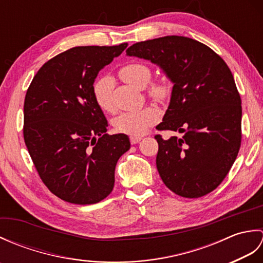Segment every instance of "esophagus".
I'll return each instance as SVG.
<instances>
[{
  "mask_svg": "<svg viewBox=\"0 0 263 263\" xmlns=\"http://www.w3.org/2000/svg\"><path fill=\"white\" fill-rule=\"evenodd\" d=\"M141 140H142V138H140V137H131V138H130V142H131L132 144L139 143Z\"/></svg>",
  "mask_w": 263,
  "mask_h": 263,
  "instance_id": "34e87169",
  "label": "esophagus"
}]
</instances>
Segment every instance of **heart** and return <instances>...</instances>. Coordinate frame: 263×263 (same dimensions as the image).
<instances>
[{
	"label": "heart",
	"instance_id": "obj_1",
	"mask_svg": "<svg viewBox=\"0 0 263 263\" xmlns=\"http://www.w3.org/2000/svg\"><path fill=\"white\" fill-rule=\"evenodd\" d=\"M119 74L128 85L137 88L147 86L152 78V69L147 64L133 62L123 65ZM114 81L110 77L105 76L95 81L92 86L93 98L100 108L106 111L114 109L111 91H113ZM149 95L157 100H164L170 95V86L165 81H157L149 87ZM159 120V111L155 107H144L140 110L125 111L116 117L114 127L116 131L125 133L128 136H142Z\"/></svg>",
	"mask_w": 263,
	"mask_h": 263
}]
</instances>
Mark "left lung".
Listing matches in <instances>:
<instances>
[{
	"label": "left lung",
	"instance_id": "8db88e82",
	"mask_svg": "<svg viewBox=\"0 0 263 263\" xmlns=\"http://www.w3.org/2000/svg\"><path fill=\"white\" fill-rule=\"evenodd\" d=\"M127 57L158 65L173 82L171 102L156 136V165L171 191L200 198L219 185L235 161L242 139L241 97L225 61L195 39L165 36L133 44Z\"/></svg>",
	"mask_w": 263,
	"mask_h": 263
}]
</instances>
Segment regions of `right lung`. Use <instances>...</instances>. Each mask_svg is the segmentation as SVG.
<instances>
[{"mask_svg":"<svg viewBox=\"0 0 263 263\" xmlns=\"http://www.w3.org/2000/svg\"><path fill=\"white\" fill-rule=\"evenodd\" d=\"M126 46L68 49L47 61L27 90V149L44 184L66 202L92 204L107 197L117 160L130 149L126 135L106 133L107 120L92 93L99 71Z\"/></svg>","mask_w":263,"mask_h":263,"instance_id":"1","label":"right lung"}]
</instances>
